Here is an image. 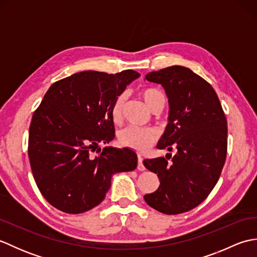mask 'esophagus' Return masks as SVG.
I'll return each instance as SVG.
<instances>
[{
    "mask_svg": "<svg viewBox=\"0 0 257 257\" xmlns=\"http://www.w3.org/2000/svg\"><path fill=\"white\" fill-rule=\"evenodd\" d=\"M137 169L139 171H144L145 170V166L143 163V158H141V156H138V166H137Z\"/></svg>",
    "mask_w": 257,
    "mask_h": 257,
    "instance_id": "1",
    "label": "esophagus"
}]
</instances>
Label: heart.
<instances>
[{
    "label": "heart",
    "instance_id": "b5f03b06",
    "mask_svg": "<svg viewBox=\"0 0 257 257\" xmlns=\"http://www.w3.org/2000/svg\"><path fill=\"white\" fill-rule=\"evenodd\" d=\"M139 95L145 100L146 105L151 110L157 108H163L166 105L167 98L165 92L161 89L154 86L144 87L139 90ZM125 95L119 94L112 102L110 107V114L113 122H119L122 116V108L124 106ZM157 133L151 128H140L135 125H129L124 129L120 130L118 134L119 144L127 147V148L134 149L138 152H144L157 140Z\"/></svg>",
    "mask_w": 257,
    "mask_h": 257
}]
</instances>
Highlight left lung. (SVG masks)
<instances>
[{
	"label": "left lung",
	"mask_w": 257,
	"mask_h": 257,
	"mask_svg": "<svg viewBox=\"0 0 257 257\" xmlns=\"http://www.w3.org/2000/svg\"><path fill=\"white\" fill-rule=\"evenodd\" d=\"M146 79L162 85L170 105L158 149L178 152L144 160L160 180L159 188L144 198L157 211L180 214L201 204L221 176L227 154L226 117L213 87L190 68L176 65L147 74Z\"/></svg>",
	"instance_id": "obj_1"
}]
</instances>
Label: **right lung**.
<instances>
[{"mask_svg": "<svg viewBox=\"0 0 257 257\" xmlns=\"http://www.w3.org/2000/svg\"><path fill=\"white\" fill-rule=\"evenodd\" d=\"M136 70L117 74L95 70L57 80L33 113L29 158L37 188L57 210L79 214L98 205L110 188L111 176L133 171L137 155L132 149L105 147L114 138L110 107ZM97 150L100 155L91 156Z\"/></svg>", "mask_w": 257, "mask_h": 257, "instance_id": "1", "label": "right lung"}]
</instances>
